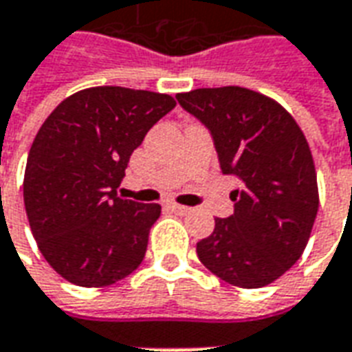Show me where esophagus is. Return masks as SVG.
Returning <instances> with one entry per match:
<instances>
[{"label": "esophagus", "instance_id": "34e87169", "mask_svg": "<svg viewBox=\"0 0 352 352\" xmlns=\"http://www.w3.org/2000/svg\"><path fill=\"white\" fill-rule=\"evenodd\" d=\"M168 208L173 210L174 214H178V215H184V214H187V212H189V208L182 206V204H176V202H170V204H168Z\"/></svg>", "mask_w": 352, "mask_h": 352}]
</instances>
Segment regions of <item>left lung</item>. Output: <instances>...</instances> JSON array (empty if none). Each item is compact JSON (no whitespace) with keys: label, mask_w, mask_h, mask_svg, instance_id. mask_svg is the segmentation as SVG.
<instances>
[{"label":"left lung","mask_w":352,"mask_h":352,"mask_svg":"<svg viewBox=\"0 0 352 352\" xmlns=\"http://www.w3.org/2000/svg\"><path fill=\"white\" fill-rule=\"evenodd\" d=\"M214 137L221 173L242 182L234 214L197 243L208 270L240 289L274 283L306 250L319 210L311 150L296 120L268 95L240 86L176 95Z\"/></svg>","instance_id":"obj_1"}]
</instances>
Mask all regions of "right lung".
<instances>
[{
	"instance_id": "obj_1",
	"label": "right lung",
	"mask_w": 352,
	"mask_h": 352,
	"mask_svg": "<svg viewBox=\"0 0 352 352\" xmlns=\"http://www.w3.org/2000/svg\"><path fill=\"white\" fill-rule=\"evenodd\" d=\"M176 107L174 97L122 86L69 95L35 135L24 204L46 263L78 287H107L137 270L159 204L118 197L133 150Z\"/></svg>"
}]
</instances>
